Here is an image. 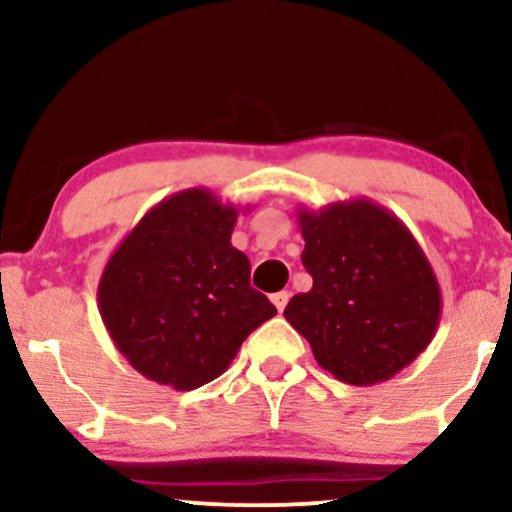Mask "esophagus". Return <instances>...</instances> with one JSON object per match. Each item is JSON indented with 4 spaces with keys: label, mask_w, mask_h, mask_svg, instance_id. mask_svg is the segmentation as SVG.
Returning a JSON list of instances; mask_svg holds the SVG:
<instances>
[{
    "label": "esophagus",
    "mask_w": 512,
    "mask_h": 512,
    "mask_svg": "<svg viewBox=\"0 0 512 512\" xmlns=\"http://www.w3.org/2000/svg\"><path fill=\"white\" fill-rule=\"evenodd\" d=\"M272 303L276 305V310H284L286 308V303H289V291H279V293H274L272 296Z\"/></svg>",
    "instance_id": "obj_1"
}]
</instances>
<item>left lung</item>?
I'll use <instances>...</instances> for the list:
<instances>
[{"instance_id":"left-lung-1","label":"left lung","mask_w":512,"mask_h":512,"mask_svg":"<svg viewBox=\"0 0 512 512\" xmlns=\"http://www.w3.org/2000/svg\"><path fill=\"white\" fill-rule=\"evenodd\" d=\"M313 289L284 317L315 361L349 385H378L407 368L436 337L443 296L411 231L373 199L296 211Z\"/></svg>"}]
</instances>
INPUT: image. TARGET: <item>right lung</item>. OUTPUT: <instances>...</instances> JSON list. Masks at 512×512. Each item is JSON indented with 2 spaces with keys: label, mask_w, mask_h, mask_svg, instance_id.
Returning a JSON list of instances; mask_svg holds the SVG:
<instances>
[{
  "label": "right lung",
  "mask_w": 512,
  "mask_h": 512,
  "mask_svg": "<svg viewBox=\"0 0 512 512\" xmlns=\"http://www.w3.org/2000/svg\"><path fill=\"white\" fill-rule=\"evenodd\" d=\"M238 214L207 187L180 190L146 211L110 255L98 310L144 378L178 392L207 385L276 315L250 286V260L231 245Z\"/></svg>",
  "instance_id": "right-lung-1"
}]
</instances>
